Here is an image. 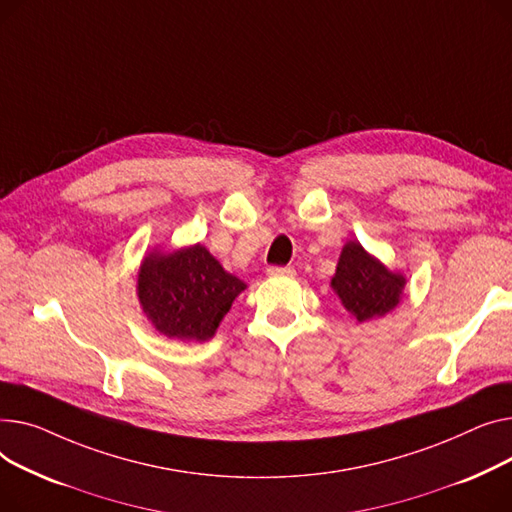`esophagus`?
Instances as JSON below:
<instances>
[{"label":"esophagus","instance_id":"obj_1","mask_svg":"<svg viewBox=\"0 0 512 512\" xmlns=\"http://www.w3.org/2000/svg\"><path fill=\"white\" fill-rule=\"evenodd\" d=\"M266 273L270 277H295V270L291 266H268Z\"/></svg>","mask_w":512,"mask_h":512}]
</instances>
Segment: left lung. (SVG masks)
Segmentation results:
<instances>
[{"instance_id":"8db88e82","label":"left lung","mask_w":512,"mask_h":512,"mask_svg":"<svg viewBox=\"0 0 512 512\" xmlns=\"http://www.w3.org/2000/svg\"><path fill=\"white\" fill-rule=\"evenodd\" d=\"M330 287L357 322H366L382 318L399 306L405 277L388 270L359 242H347Z\"/></svg>"}]
</instances>
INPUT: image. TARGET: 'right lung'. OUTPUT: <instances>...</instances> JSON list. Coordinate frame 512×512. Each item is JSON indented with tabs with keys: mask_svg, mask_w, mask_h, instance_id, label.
<instances>
[{
	"mask_svg": "<svg viewBox=\"0 0 512 512\" xmlns=\"http://www.w3.org/2000/svg\"><path fill=\"white\" fill-rule=\"evenodd\" d=\"M246 283L233 277L202 244L144 256L138 270L142 312L161 335L179 341L213 339Z\"/></svg>",
	"mask_w": 512,
	"mask_h": 512,
	"instance_id": "obj_1",
	"label": "right lung"
}]
</instances>
